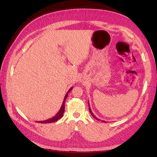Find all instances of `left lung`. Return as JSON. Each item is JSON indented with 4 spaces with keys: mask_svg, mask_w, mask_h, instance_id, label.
Listing matches in <instances>:
<instances>
[{
    "mask_svg": "<svg viewBox=\"0 0 157 157\" xmlns=\"http://www.w3.org/2000/svg\"><path fill=\"white\" fill-rule=\"evenodd\" d=\"M88 106H89V111H90V113H91V115H92V117L95 118V119H96V120H98V121H99V119L98 118H97L96 116H95L94 115V113H92V111H91V109H90V105H89V102H88ZM102 122H106V121H102Z\"/></svg>",
    "mask_w": 157,
    "mask_h": 157,
    "instance_id": "1",
    "label": "left lung"
}]
</instances>
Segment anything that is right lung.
<instances>
[{
  "label": "right lung",
  "instance_id": "right-lung-1",
  "mask_svg": "<svg viewBox=\"0 0 157 157\" xmlns=\"http://www.w3.org/2000/svg\"><path fill=\"white\" fill-rule=\"evenodd\" d=\"M73 89V87H71L67 93L66 94L64 98V99H63V103H62V105H61L59 111L58 112V113L56 114V115L53 117L51 118H49V119L48 120H46V121H37V122L39 123H52V122H56L58 121L59 119H60V118L63 117V113L65 111V100L66 99H67V96H68V93L70 92L71 91V90Z\"/></svg>",
  "mask_w": 157,
  "mask_h": 157
}]
</instances>
